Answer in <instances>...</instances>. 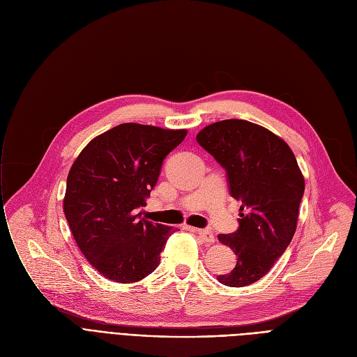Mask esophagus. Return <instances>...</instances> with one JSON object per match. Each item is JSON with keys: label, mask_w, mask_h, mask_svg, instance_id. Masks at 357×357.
Segmentation results:
<instances>
[{"label": "esophagus", "mask_w": 357, "mask_h": 357, "mask_svg": "<svg viewBox=\"0 0 357 357\" xmlns=\"http://www.w3.org/2000/svg\"><path fill=\"white\" fill-rule=\"evenodd\" d=\"M195 234H198V237L201 238L202 243H205V245H213L215 237L213 234L211 230H201V229H191Z\"/></svg>", "instance_id": "34e87169"}]
</instances>
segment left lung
<instances>
[{"instance_id": "1", "label": "left lung", "mask_w": 357, "mask_h": 357, "mask_svg": "<svg viewBox=\"0 0 357 357\" xmlns=\"http://www.w3.org/2000/svg\"><path fill=\"white\" fill-rule=\"evenodd\" d=\"M197 142L226 169L230 194L241 201L238 229L218 234L237 256L226 287H248L264 278L282 256L296 230L305 181L291 147L271 130L246 120L204 127Z\"/></svg>"}]
</instances>
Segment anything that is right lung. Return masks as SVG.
I'll use <instances>...</instances> for the list:
<instances>
[{
    "label": "right lung",
    "instance_id": "obj_1",
    "mask_svg": "<svg viewBox=\"0 0 357 357\" xmlns=\"http://www.w3.org/2000/svg\"><path fill=\"white\" fill-rule=\"evenodd\" d=\"M186 130L137 123L112 127L75 159L66 181L63 213L75 241L104 278L139 282L152 273L172 227L142 217L163 159Z\"/></svg>",
    "mask_w": 357,
    "mask_h": 357
}]
</instances>
